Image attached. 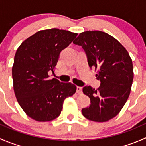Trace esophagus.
<instances>
[{
  "label": "esophagus",
  "instance_id": "34e87169",
  "mask_svg": "<svg viewBox=\"0 0 146 146\" xmlns=\"http://www.w3.org/2000/svg\"><path fill=\"white\" fill-rule=\"evenodd\" d=\"M76 91H77V92L78 94H82V87L78 86L77 88H76Z\"/></svg>",
  "mask_w": 146,
  "mask_h": 146
}]
</instances>
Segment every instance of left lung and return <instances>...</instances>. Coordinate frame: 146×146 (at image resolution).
Returning <instances> with one entry per match:
<instances>
[{"mask_svg": "<svg viewBox=\"0 0 146 146\" xmlns=\"http://www.w3.org/2000/svg\"><path fill=\"white\" fill-rule=\"evenodd\" d=\"M82 46L90 68L98 70L97 90L90 86L82 89L90 99L89 107L82 110L86 119L107 121L121 110L130 95L133 80L132 60L126 48L113 36L101 31H86L73 42Z\"/></svg>", "mask_w": 146, "mask_h": 146, "instance_id": "left-lung-1", "label": "left lung"}]
</instances>
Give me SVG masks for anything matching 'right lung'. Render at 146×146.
<instances>
[{
    "label": "right lung",
    "mask_w": 146,
    "mask_h": 146,
    "mask_svg": "<svg viewBox=\"0 0 146 146\" xmlns=\"http://www.w3.org/2000/svg\"><path fill=\"white\" fill-rule=\"evenodd\" d=\"M77 33L53 29L39 31L17 48L12 68L15 97L23 111L37 121H50L58 117L63 103L76 91L71 82L50 79L60 53Z\"/></svg>",
    "instance_id": "add662e5"
}]
</instances>
